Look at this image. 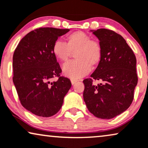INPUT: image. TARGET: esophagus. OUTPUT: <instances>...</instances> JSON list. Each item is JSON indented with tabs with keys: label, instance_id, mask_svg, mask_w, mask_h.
<instances>
[{
	"label": "esophagus",
	"instance_id": "esophagus-1",
	"mask_svg": "<svg viewBox=\"0 0 148 148\" xmlns=\"http://www.w3.org/2000/svg\"><path fill=\"white\" fill-rule=\"evenodd\" d=\"M71 82L72 85H74V84H75L77 82V80H76V79H71Z\"/></svg>",
	"mask_w": 148,
	"mask_h": 148
}]
</instances>
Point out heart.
Listing matches in <instances>:
<instances>
[{"label": "heart", "instance_id": "heart-1", "mask_svg": "<svg viewBox=\"0 0 148 148\" xmlns=\"http://www.w3.org/2000/svg\"><path fill=\"white\" fill-rule=\"evenodd\" d=\"M66 43L57 40L52 45V53L59 61L65 62L69 58L71 51L75 52L76 60L66 63L62 68L65 76L77 79L86 75L101 62L103 48L101 43L82 31H75L67 34Z\"/></svg>", "mask_w": 148, "mask_h": 148}]
</instances>
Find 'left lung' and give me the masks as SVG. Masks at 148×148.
Masks as SVG:
<instances>
[{"instance_id":"1","label":"left lung","mask_w":148,"mask_h":148,"mask_svg":"<svg viewBox=\"0 0 148 148\" xmlns=\"http://www.w3.org/2000/svg\"><path fill=\"white\" fill-rule=\"evenodd\" d=\"M90 31L99 40L103 56L91 78L84 80V100L95 117L112 119L125 112L133 102L138 82L137 60L120 34L105 28ZM92 79L101 83L93 85Z\"/></svg>"}]
</instances>
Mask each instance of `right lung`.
Wrapping results in <instances>:
<instances>
[{
  "label": "right lung",
  "mask_w": 148,
  "mask_h": 148,
  "mask_svg": "<svg viewBox=\"0 0 148 148\" xmlns=\"http://www.w3.org/2000/svg\"><path fill=\"white\" fill-rule=\"evenodd\" d=\"M69 29L40 28L28 33L17 46L13 56V82L21 104L30 112L51 117L59 112L71 87L62 71L52 45ZM58 76L56 82L50 80Z\"/></svg>",
  "instance_id": "right-lung-1"
}]
</instances>
